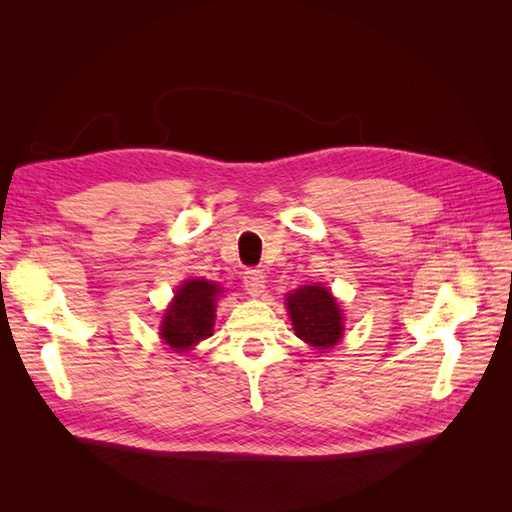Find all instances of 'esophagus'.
<instances>
[{
	"label": "esophagus",
	"instance_id": "34e87169",
	"mask_svg": "<svg viewBox=\"0 0 512 512\" xmlns=\"http://www.w3.org/2000/svg\"><path fill=\"white\" fill-rule=\"evenodd\" d=\"M243 286L250 297H254V299L262 297V292H265V288H267L265 275H262V271H258V269H247L243 273Z\"/></svg>",
	"mask_w": 512,
	"mask_h": 512
}]
</instances>
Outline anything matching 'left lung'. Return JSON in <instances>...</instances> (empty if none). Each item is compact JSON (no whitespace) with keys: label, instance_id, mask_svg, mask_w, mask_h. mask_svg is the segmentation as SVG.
Here are the masks:
<instances>
[{"label":"left lung","instance_id":"1","mask_svg":"<svg viewBox=\"0 0 512 512\" xmlns=\"http://www.w3.org/2000/svg\"><path fill=\"white\" fill-rule=\"evenodd\" d=\"M288 314L297 337L314 348H331L344 331L342 309L324 286H303L288 294Z\"/></svg>","mask_w":512,"mask_h":512}]
</instances>
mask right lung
<instances>
[{"label": "right lung", "instance_id": "obj_1", "mask_svg": "<svg viewBox=\"0 0 512 512\" xmlns=\"http://www.w3.org/2000/svg\"><path fill=\"white\" fill-rule=\"evenodd\" d=\"M220 288L207 280H188L170 303L162 320V339L177 352L188 350L213 335L215 299Z\"/></svg>", "mask_w": 512, "mask_h": 512}]
</instances>
